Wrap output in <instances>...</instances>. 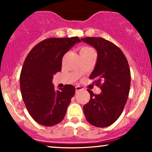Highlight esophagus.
<instances>
[{"mask_svg": "<svg viewBox=\"0 0 152 152\" xmlns=\"http://www.w3.org/2000/svg\"><path fill=\"white\" fill-rule=\"evenodd\" d=\"M83 90V88L81 86H76V92H78V91Z\"/></svg>", "mask_w": 152, "mask_h": 152, "instance_id": "34e87169", "label": "esophagus"}]
</instances>
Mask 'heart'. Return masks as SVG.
<instances>
[{"instance_id":"obj_1","label":"heart","mask_w":152,"mask_h":152,"mask_svg":"<svg viewBox=\"0 0 152 152\" xmlns=\"http://www.w3.org/2000/svg\"><path fill=\"white\" fill-rule=\"evenodd\" d=\"M94 52V50L93 49L92 47L88 46H83L80 48V55H83V54H88L90 53H93Z\"/></svg>"}]
</instances>
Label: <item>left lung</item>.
I'll use <instances>...</instances> for the list:
<instances>
[{
  "mask_svg": "<svg viewBox=\"0 0 152 152\" xmlns=\"http://www.w3.org/2000/svg\"><path fill=\"white\" fill-rule=\"evenodd\" d=\"M80 39L97 50V61L90 78L102 90L99 94L88 90L90 99L83 106L85 116L93 126L107 127L119 118L128 99L131 86L128 61L118 46L104 38Z\"/></svg>",
  "mask_w": 152,
  "mask_h": 152,
  "instance_id": "1",
  "label": "left lung"
}]
</instances>
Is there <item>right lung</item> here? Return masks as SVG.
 Wrapping results in <instances>:
<instances>
[{
  "label": "right lung",
  "mask_w": 152,
  "mask_h": 152,
  "mask_svg": "<svg viewBox=\"0 0 152 152\" xmlns=\"http://www.w3.org/2000/svg\"><path fill=\"white\" fill-rule=\"evenodd\" d=\"M80 42L78 37L48 38L34 46L26 58L20 89L28 113L39 124L54 126L64 119L76 90L72 85L56 90L53 76L61 71L63 56Z\"/></svg>",
  "instance_id": "add662e5"
}]
</instances>
